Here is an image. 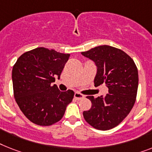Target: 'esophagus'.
<instances>
[{
    "label": "esophagus",
    "instance_id": "obj_1",
    "mask_svg": "<svg viewBox=\"0 0 152 152\" xmlns=\"http://www.w3.org/2000/svg\"><path fill=\"white\" fill-rule=\"evenodd\" d=\"M84 97H85V96H84L82 94L79 93V92H75V98L76 99L81 100V99H82Z\"/></svg>",
    "mask_w": 152,
    "mask_h": 152
}]
</instances>
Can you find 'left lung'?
I'll return each mask as SVG.
<instances>
[{
	"mask_svg": "<svg viewBox=\"0 0 152 152\" xmlns=\"http://www.w3.org/2000/svg\"><path fill=\"white\" fill-rule=\"evenodd\" d=\"M81 54L94 61L97 67L95 86L105 84L109 88L104 97L87 96L91 107L84 111V118L97 130H110L126 118L134 105L138 87L137 66L126 53L107 45L96 46Z\"/></svg>",
	"mask_w": 152,
	"mask_h": 152,
	"instance_id": "left-lung-1",
	"label": "left lung"
}]
</instances>
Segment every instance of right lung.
Returning <instances> with one entry per match:
<instances>
[{
  "label": "right lung",
  "mask_w": 152,
  "mask_h": 152,
  "mask_svg": "<svg viewBox=\"0 0 152 152\" xmlns=\"http://www.w3.org/2000/svg\"><path fill=\"white\" fill-rule=\"evenodd\" d=\"M70 54L38 47L24 53L12 69L14 96L25 116L33 124L50 126L64 116L74 98L72 90L61 91L60 78Z\"/></svg>",
  "instance_id": "add662e5"
}]
</instances>
